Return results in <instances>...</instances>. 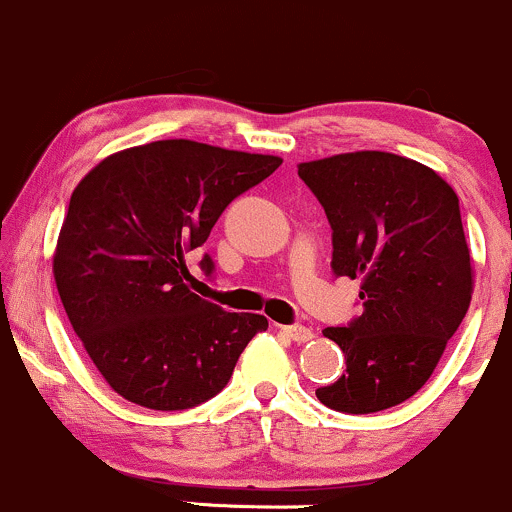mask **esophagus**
Returning a JSON list of instances; mask_svg holds the SVG:
<instances>
[{
	"label": "esophagus",
	"instance_id": "1",
	"mask_svg": "<svg viewBox=\"0 0 512 512\" xmlns=\"http://www.w3.org/2000/svg\"><path fill=\"white\" fill-rule=\"evenodd\" d=\"M278 331L283 333V336L290 338V341H297V343H307L309 338H314V331L307 329V326H302V324H295V326H278Z\"/></svg>",
	"mask_w": 512,
	"mask_h": 512
}]
</instances>
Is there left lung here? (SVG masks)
Masks as SVG:
<instances>
[{
  "label": "left lung",
  "instance_id": "8db88e82",
  "mask_svg": "<svg viewBox=\"0 0 512 512\" xmlns=\"http://www.w3.org/2000/svg\"><path fill=\"white\" fill-rule=\"evenodd\" d=\"M297 174L329 217L333 273L360 278L363 300L348 326L324 329L346 372L317 399L343 413L392 409L428 382L472 302L457 193L428 166L375 149L304 162Z\"/></svg>",
  "mask_w": 512,
  "mask_h": 512
}]
</instances>
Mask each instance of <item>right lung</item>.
I'll list each match as a JSON object with an SVG mask.
<instances>
[{
	"instance_id": "1",
	"label": "right lung",
	"mask_w": 512,
	"mask_h": 512,
	"mask_svg": "<svg viewBox=\"0 0 512 512\" xmlns=\"http://www.w3.org/2000/svg\"><path fill=\"white\" fill-rule=\"evenodd\" d=\"M283 164L193 140H159L99 162L62 222L53 273L62 307L123 399L183 411L227 387L241 350L268 329L191 292L188 251L237 195ZM212 273V258L200 261Z\"/></svg>"
}]
</instances>
